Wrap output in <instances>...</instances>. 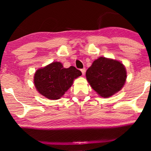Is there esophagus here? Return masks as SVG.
<instances>
[{
	"mask_svg": "<svg viewBox=\"0 0 151 151\" xmlns=\"http://www.w3.org/2000/svg\"><path fill=\"white\" fill-rule=\"evenodd\" d=\"M85 71H86L85 68H83V69H81V72H82V75H84V73H85Z\"/></svg>",
	"mask_w": 151,
	"mask_h": 151,
	"instance_id": "34e87169",
	"label": "esophagus"
}]
</instances>
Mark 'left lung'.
Listing matches in <instances>:
<instances>
[{
  "label": "left lung",
  "mask_w": 151,
  "mask_h": 151,
  "mask_svg": "<svg viewBox=\"0 0 151 151\" xmlns=\"http://www.w3.org/2000/svg\"><path fill=\"white\" fill-rule=\"evenodd\" d=\"M88 83L101 97L108 98L123 87L127 71L120 62L100 57L86 72Z\"/></svg>",
  "instance_id": "left-lung-1"
}]
</instances>
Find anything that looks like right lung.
<instances>
[{
	"mask_svg": "<svg viewBox=\"0 0 151 151\" xmlns=\"http://www.w3.org/2000/svg\"><path fill=\"white\" fill-rule=\"evenodd\" d=\"M82 72L73 66L64 68L59 62H54L42 69L37 70L34 84L41 95L51 100H58L71 87L73 80Z\"/></svg>",
	"mask_w": 151,
	"mask_h": 151,
	"instance_id": "add662e5",
	"label": "right lung"
}]
</instances>
